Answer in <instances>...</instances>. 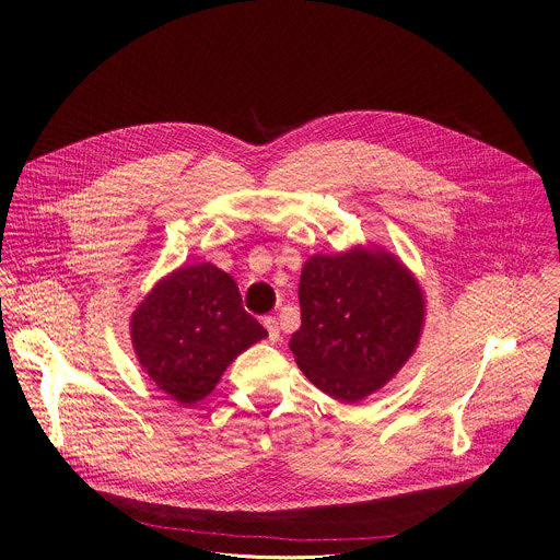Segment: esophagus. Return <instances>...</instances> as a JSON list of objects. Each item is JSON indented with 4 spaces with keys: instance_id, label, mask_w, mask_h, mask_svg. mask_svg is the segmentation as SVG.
Instances as JSON below:
<instances>
[{
    "instance_id": "esophagus-1",
    "label": "esophagus",
    "mask_w": 560,
    "mask_h": 560,
    "mask_svg": "<svg viewBox=\"0 0 560 560\" xmlns=\"http://www.w3.org/2000/svg\"><path fill=\"white\" fill-rule=\"evenodd\" d=\"M264 326L268 330L270 341H279V324H277V318L275 316H264Z\"/></svg>"
}]
</instances>
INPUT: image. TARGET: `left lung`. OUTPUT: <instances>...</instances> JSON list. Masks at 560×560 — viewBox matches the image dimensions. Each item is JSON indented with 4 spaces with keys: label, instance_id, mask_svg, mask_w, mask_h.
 <instances>
[{
    "label": "left lung",
    "instance_id": "8db88e82",
    "mask_svg": "<svg viewBox=\"0 0 560 560\" xmlns=\"http://www.w3.org/2000/svg\"><path fill=\"white\" fill-rule=\"evenodd\" d=\"M301 328L290 350L326 394L357 404L412 357L425 318L423 290L385 250L314 255L299 281Z\"/></svg>",
    "mask_w": 560,
    "mask_h": 560
}]
</instances>
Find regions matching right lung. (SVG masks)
Here are the masks:
<instances>
[{
	"label": "right lung",
	"mask_w": 560,
	"mask_h": 560,
	"mask_svg": "<svg viewBox=\"0 0 560 560\" xmlns=\"http://www.w3.org/2000/svg\"><path fill=\"white\" fill-rule=\"evenodd\" d=\"M130 335L141 370L182 406L201 401L238 354L268 337L234 279L212 264L159 281L135 310Z\"/></svg>",
	"instance_id": "obj_1"
}]
</instances>
